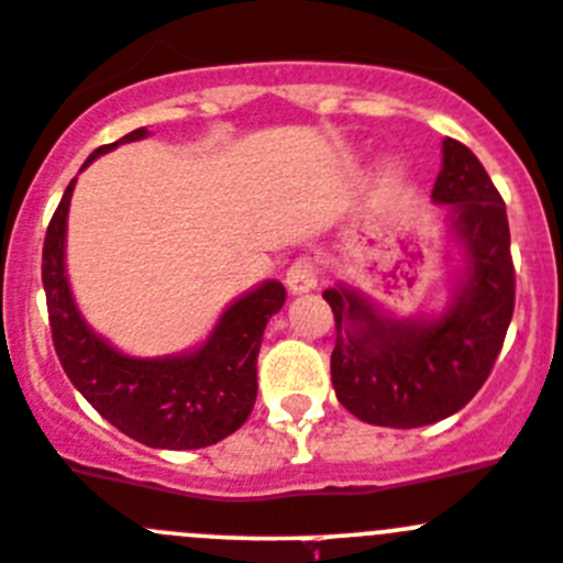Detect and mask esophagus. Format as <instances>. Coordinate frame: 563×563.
<instances>
[{
	"mask_svg": "<svg viewBox=\"0 0 563 563\" xmlns=\"http://www.w3.org/2000/svg\"><path fill=\"white\" fill-rule=\"evenodd\" d=\"M319 280V263L311 255H302L288 266L286 286L291 294H306L317 286Z\"/></svg>",
	"mask_w": 563,
	"mask_h": 563,
	"instance_id": "34e87169",
	"label": "esophagus"
}]
</instances>
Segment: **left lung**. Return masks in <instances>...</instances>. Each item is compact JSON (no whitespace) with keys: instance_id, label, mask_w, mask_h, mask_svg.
Here are the masks:
<instances>
[{"instance_id":"left-lung-1","label":"left lung","mask_w":563,"mask_h":563,"mask_svg":"<svg viewBox=\"0 0 563 563\" xmlns=\"http://www.w3.org/2000/svg\"><path fill=\"white\" fill-rule=\"evenodd\" d=\"M432 199L449 207L465 269L440 317H384L347 286L328 288L336 319L331 378L347 412L373 427L415 429L463 409L503 351L516 272L508 212L483 162L445 136Z\"/></svg>"}]
</instances>
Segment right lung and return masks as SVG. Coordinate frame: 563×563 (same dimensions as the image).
Wrapping results in <instances>:
<instances>
[{
  "instance_id": "add662e5",
  "label": "right lung",
  "mask_w": 563,
  "mask_h": 563,
  "mask_svg": "<svg viewBox=\"0 0 563 563\" xmlns=\"http://www.w3.org/2000/svg\"><path fill=\"white\" fill-rule=\"evenodd\" d=\"M148 134L136 129L111 145H100L84 168L120 143ZM75 179L60 196L47 227L42 283L47 291L49 331L69 382L111 427L151 449H205L244 427L257 398V353L263 328L286 302V288L266 280L221 313L201 347L181 356L134 358L114 351L86 325L73 300L64 266L67 212Z\"/></svg>"
}]
</instances>
